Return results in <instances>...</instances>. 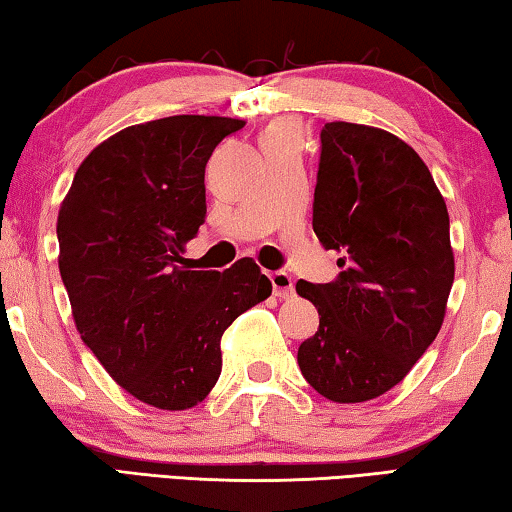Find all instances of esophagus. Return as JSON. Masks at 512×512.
I'll use <instances>...</instances> for the list:
<instances>
[{
    "mask_svg": "<svg viewBox=\"0 0 512 512\" xmlns=\"http://www.w3.org/2000/svg\"><path fill=\"white\" fill-rule=\"evenodd\" d=\"M268 280L273 284V293L277 298H291L293 296V280L287 271H273L268 273Z\"/></svg>",
    "mask_w": 512,
    "mask_h": 512,
    "instance_id": "1",
    "label": "esophagus"
}]
</instances>
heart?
<instances>
[{
	"instance_id": "b5f03b06",
	"label": "heart",
	"mask_w": 512,
	"mask_h": 512,
	"mask_svg": "<svg viewBox=\"0 0 512 512\" xmlns=\"http://www.w3.org/2000/svg\"><path fill=\"white\" fill-rule=\"evenodd\" d=\"M298 135H300L298 124H293V121H277V124L266 128L262 135V142L264 140H298Z\"/></svg>"
}]
</instances>
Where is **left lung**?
Returning <instances> with one entry per match:
<instances>
[{
    "instance_id": "8db88e82",
    "label": "left lung",
    "mask_w": 512,
    "mask_h": 512,
    "mask_svg": "<svg viewBox=\"0 0 512 512\" xmlns=\"http://www.w3.org/2000/svg\"><path fill=\"white\" fill-rule=\"evenodd\" d=\"M314 232L341 255V273L296 284L320 316L298 366L327 400L366 402L400 384L443 325L454 284L447 205L400 137L332 121L320 131Z\"/></svg>"
}]
</instances>
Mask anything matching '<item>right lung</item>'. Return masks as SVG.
<instances>
[{"label":"right lung","instance_id":"obj_1","mask_svg":"<svg viewBox=\"0 0 512 512\" xmlns=\"http://www.w3.org/2000/svg\"><path fill=\"white\" fill-rule=\"evenodd\" d=\"M241 119L178 115L128 126L76 171L58 212V268L76 329L108 375L167 411L203 402L221 336L271 296L253 259L189 271L180 255L205 221V164Z\"/></svg>","mask_w":512,"mask_h":512}]
</instances>
